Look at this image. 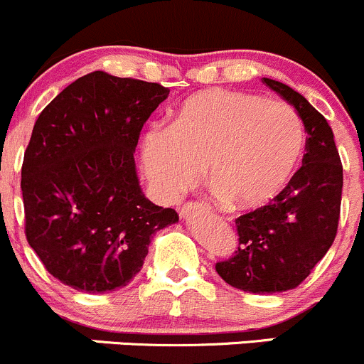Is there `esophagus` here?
Returning <instances> with one entry per match:
<instances>
[{
  "label": "esophagus",
  "instance_id": "34e87169",
  "mask_svg": "<svg viewBox=\"0 0 364 364\" xmlns=\"http://www.w3.org/2000/svg\"><path fill=\"white\" fill-rule=\"evenodd\" d=\"M208 205L200 204V203H190V204H185L181 208V211H179V215L183 216V218H188V216H193V215H203V213H208Z\"/></svg>",
  "mask_w": 364,
  "mask_h": 364
}]
</instances>
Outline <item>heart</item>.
<instances>
[{
  "label": "heart",
  "instance_id": "heart-1",
  "mask_svg": "<svg viewBox=\"0 0 364 364\" xmlns=\"http://www.w3.org/2000/svg\"><path fill=\"white\" fill-rule=\"evenodd\" d=\"M304 144L291 105L245 91L213 87L181 104L168 128L142 139V165L153 188L176 200L200 181L240 209L269 204L287 186Z\"/></svg>",
  "mask_w": 364,
  "mask_h": 364
}]
</instances>
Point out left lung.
I'll use <instances>...</instances> for the list:
<instances>
[{"mask_svg":"<svg viewBox=\"0 0 364 364\" xmlns=\"http://www.w3.org/2000/svg\"><path fill=\"white\" fill-rule=\"evenodd\" d=\"M262 82L296 109L304 124L306 155L289 185L267 205L236 220L240 247L216 273L253 294L296 289L335 241L343 167L326 117L303 95L278 80Z\"/></svg>","mask_w":364,"mask_h":364,"instance_id":"left-lung-1","label":"left lung"}]
</instances>
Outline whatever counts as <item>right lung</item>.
Returning a JSON list of instances; mask_svg holds the SVG:
<instances>
[{"label":"right lung","instance_id":"1","mask_svg":"<svg viewBox=\"0 0 364 364\" xmlns=\"http://www.w3.org/2000/svg\"><path fill=\"white\" fill-rule=\"evenodd\" d=\"M167 87L91 72L65 87L33 127L24 153L26 237L46 269L90 294L124 287L153 234L178 213L139 185L134 153Z\"/></svg>","mask_w":364,"mask_h":364}]
</instances>
